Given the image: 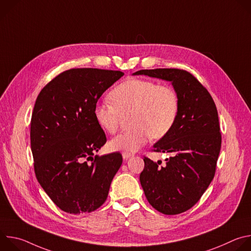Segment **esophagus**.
I'll return each mask as SVG.
<instances>
[{"mask_svg": "<svg viewBox=\"0 0 251 251\" xmlns=\"http://www.w3.org/2000/svg\"><path fill=\"white\" fill-rule=\"evenodd\" d=\"M122 156H123V159H124L125 161H127L128 159H130L131 157H133V155H131V154H127V153H123V154H122Z\"/></svg>", "mask_w": 251, "mask_h": 251, "instance_id": "1", "label": "esophagus"}]
</instances>
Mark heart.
Listing matches in <instances>:
<instances>
[{
    "mask_svg": "<svg viewBox=\"0 0 251 251\" xmlns=\"http://www.w3.org/2000/svg\"><path fill=\"white\" fill-rule=\"evenodd\" d=\"M111 102L95 106L94 118L101 129L114 134L120 124V115L132 112L133 129L118 134L109 142L113 151L127 154L137 152L150 140L168 135L176 124L180 99L169 84H158L151 79L132 78L115 86L109 93Z\"/></svg>",
    "mask_w": 251,
    "mask_h": 251,
    "instance_id": "heart-1",
    "label": "heart"
}]
</instances>
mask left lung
<instances>
[{
	"mask_svg": "<svg viewBox=\"0 0 251 251\" xmlns=\"http://www.w3.org/2000/svg\"><path fill=\"white\" fill-rule=\"evenodd\" d=\"M144 75L172 81L180 111L171 132L154 145V152L172 157L155 163L144 156L140 183L150 204L173 216L193 207L216 174L222 147L217 106L207 89L189 71L178 68L142 69Z\"/></svg>",
	"mask_w": 251,
	"mask_h": 251,
	"instance_id": "1",
	"label": "left lung"
}]
</instances>
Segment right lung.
I'll return each mask as SVG.
<instances>
[{
  "instance_id": "1",
  "label": "right lung",
  "mask_w": 251,
  "mask_h": 251,
  "mask_svg": "<svg viewBox=\"0 0 251 251\" xmlns=\"http://www.w3.org/2000/svg\"><path fill=\"white\" fill-rule=\"evenodd\" d=\"M124 74L71 68L40 92L30 120V148L38 181L63 211L83 214L100 207L121 167L119 152L94 156L106 135L94 118L103 92Z\"/></svg>"
}]
</instances>
